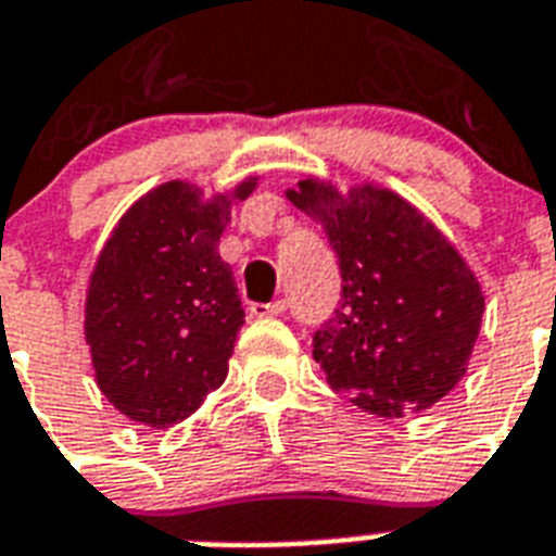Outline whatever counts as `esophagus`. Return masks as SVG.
I'll list each match as a JSON object with an SVG mask.
<instances>
[{
  "mask_svg": "<svg viewBox=\"0 0 556 556\" xmlns=\"http://www.w3.org/2000/svg\"><path fill=\"white\" fill-rule=\"evenodd\" d=\"M288 308L286 300H274V302H251V314L254 317H282Z\"/></svg>",
  "mask_w": 556,
  "mask_h": 556,
  "instance_id": "1",
  "label": "esophagus"
}]
</instances>
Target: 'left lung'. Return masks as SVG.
Wrapping results in <instances>:
<instances>
[{"label":"left lung","instance_id":"obj_1","mask_svg":"<svg viewBox=\"0 0 556 556\" xmlns=\"http://www.w3.org/2000/svg\"><path fill=\"white\" fill-rule=\"evenodd\" d=\"M286 193L323 225L340 260V308L314 333L328 386L377 417L440 403L466 377L485 311L457 248L380 185L340 193L305 176Z\"/></svg>","mask_w":556,"mask_h":556}]
</instances>
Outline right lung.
Wrapping results in <instances>:
<instances>
[{"label":"right lung","mask_w":556,"mask_h":556,"mask_svg":"<svg viewBox=\"0 0 556 556\" xmlns=\"http://www.w3.org/2000/svg\"><path fill=\"white\" fill-rule=\"evenodd\" d=\"M256 188L205 197L182 179L139 197L99 251L85 300V340L99 391L151 428L182 422L228 377L245 323L219 237L231 205Z\"/></svg>","instance_id":"1"}]
</instances>
